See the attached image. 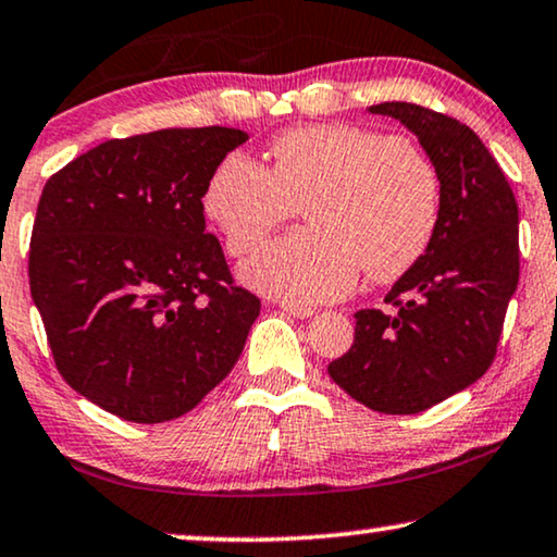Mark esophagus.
Returning <instances> with one entry per match:
<instances>
[{
  "instance_id": "esophagus-1",
  "label": "esophagus",
  "mask_w": 557,
  "mask_h": 557,
  "mask_svg": "<svg viewBox=\"0 0 557 557\" xmlns=\"http://www.w3.org/2000/svg\"><path fill=\"white\" fill-rule=\"evenodd\" d=\"M281 309H284L286 314H292V317H296V320H309V317L314 314V309L312 307H301V305H288V301H284V305H281Z\"/></svg>"
}]
</instances>
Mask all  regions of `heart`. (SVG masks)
I'll use <instances>...</instances> for the list:
<instances>
[{
	"instance_id": "b5f03b06",
	"label": "heart",
	"mask_w": 557,
	"mask_h": 557,
	"mask_svg": "<svg viewBox=\"0 0 557 557\" xmlns=\"http://www.w3.org/2000/svg\"><path fill=\"white\" fill-rule=\"evenodd\" d=\"M273 169L245 153L216 163L201 207L230 256H248L299 207L309 230L273 243L240 269L256 292L312 305L341 299L360 271L388 284L414 269L440 225V176L420 150L352 125L288 129Z\"/></svg>"
}]
</instances>
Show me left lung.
<instances>
[{"instance_id":"left-lung-1","label":"left lung","mask_w":557,"mask_h":557,"mask_svg":"<svg viewBox=\"0 0 557 557\" xmlns=\"http://www.w3.org/2000/svg\"><path fill=\"white\" fill-rule=\"evenodd\" d=\"M420 140L443 189L430 250L386 294L392 312H356V341L330 375L384 414H417L463 392L494 363L519 281V209L511 186L463 122L409 102L368 107Z\"/></svg>"}]
</instances>
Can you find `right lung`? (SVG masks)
<instances>
[{
  "label": "right lung",
  "mask_w": 557,
  "mask_h": 557,
  "mask_svg": "<svg viewBox=\"0 0 557 557\" xmlns=\"http://www.w3.org/2000/svg\"><path fill=\"white\" fill-rule=\"evenodd\" d=\"M235 127H165L86 150L42 189L30 294L66 384L127 422L197 407L261 312L205 233V186Z\"/></svg>",
  "instance_id": "add662e5"
}]
</instances>
